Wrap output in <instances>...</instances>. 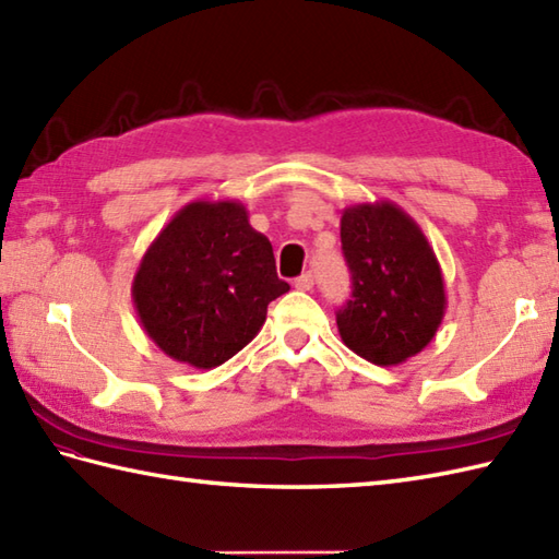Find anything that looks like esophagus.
<instances>
[{
	"mask_svg": "<svg viewBox=\"0 0 559 559\" xmlns=\"http://www.w3.org/2000/svg\"><path fill=\"white\" fill-rule=\"evenodd\" d=\"M295 288H298V290H312L314 288V276H312V273L307 271V273H302V276L295 278Z\"/></svg>",
	"mask_w": 559,
	"mask_h": 559,
	"instance_id": "1",
	"label": "esophagus"
}]
</instances>
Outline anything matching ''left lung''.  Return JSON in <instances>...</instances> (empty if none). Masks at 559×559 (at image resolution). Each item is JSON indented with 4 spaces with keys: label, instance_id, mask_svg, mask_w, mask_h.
Wrapping results in <instances>:
<instances>
[{
    "label": "left lung",
    "instance_id": "left-lung-1",
    "mask_svg": "<svg viewBox=\"0 0 559 559\" xmlns=\"http://www.w3.org/2000/svg\"><path fill=\"white\" fill-rule=\"evenodd\" d=\"M353 300L336 312L341 341L374 365L418 355L447 310L444 276L420 225L394 201L355 204L341 216Z\"/></svg>",
    "mask_w": 559,
    "mask_h": 559
}]
</instances>
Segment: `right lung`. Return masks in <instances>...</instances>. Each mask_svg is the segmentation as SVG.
Instances as JSON below:
<instances>
[{
	"instance_id": "1",
	"label": "right lung",
	"mask_w": 559,
	"mask_h": 559,
	"mask_svg": "<svg viewBox=\"0 0 559 559\" xmlns=\"http://www.w3.org/2000/svg\"><path fill=\"white\" fill-rule=\"evenodd\" d=\"M288 290L269 237L230 199H197L177 211L148 245L132 283L148 338L197 370L242 350L264 326L269 302Z\"/></svg>"
}]
</instances>
